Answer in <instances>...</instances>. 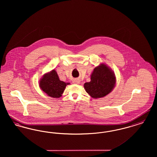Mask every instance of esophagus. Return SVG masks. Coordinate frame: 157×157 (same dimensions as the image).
Returning a JSON list of instances; mask_svg holds the SVG:
<instances>
[{"label": "esophagus", "instance_id": "obj_1", "mask_svg": "<svg viewBox=\"0 0 157 157\" xmlns=\"http://www.w3.org/2000/svg\"><path fill=\"white\" fill-rule=\"evenodd\" d=\"M79 82H80V81H79V80H78V79H76V80H75V81H74V83H77V84L79 83Z\"/></svg>", "mask_w": 157, "mask_h": 157}]
</instances>
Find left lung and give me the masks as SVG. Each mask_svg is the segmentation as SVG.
I'll return each mask as SVG.
<instances>
[{
    "label": "left lung",
    "mask_w": 157,
    "mask_h": 157,
    "mask_svg": "<svg viewBox=\"0 0 157 157\" xmlns=\"http://www.w3.org/2000/svg\"><path fill=\"white\" fill-rule=\"evenodd\" d=\"M115 77L104 64L95 67L90 77V82H86L84 88L86 92L94 98L104 97L113 90Z\"/></svg>",
    "instance_id": "left-lung-1"
}]
</instances>
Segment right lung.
<instances>
[{
	"instance_id": "obj_1",
	"label": "right lung",
	"mask_w": 157,
	"mask_h": 157,
	"mask_svg": "<svg viewBox=\"0 0 157 157\" xmlns=\"http://www.w3.org/2000/svg\"><path fill=\"white\" fill-rule=\"evenodd\" d=\"M67 84L69 83L60 81L56 72L53 70L50 73L44 76L40 81L39 86L48 96L59 98Z\"/></svg>"
}]
</instances>
